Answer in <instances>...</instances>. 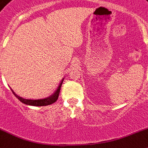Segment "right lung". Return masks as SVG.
Listing matches in <instances>:
<instances>
[{
  "instance_id": "1",
  "label": "right lung",
  "mask_w": 148,
  "mask_h": 148,
  "mask_svg": "<svg viewBox=\"0 0 148 148\" xmlns=\"http://www.w3.org/2000/svg\"><path fill=\"white\" fill-rule=\"evenodd\" d=\"M63 79L60 82L59 86L57 87V90L54 91V93L52 95L49 96V97H46V98H43V99H37V100H34V99H25V98H23V97H19L14 92V91L11 89V91L13 93V95H15L16 97L17 98L19 99V101H21L22 103H25V104L27 105H31V106H36V107H41V106H47V105H50L53 103L54 102L57 101V100L58 99V96L60 95V88L61 85H62V83L63 82Z\"/></svg>"
}]
</instances>
